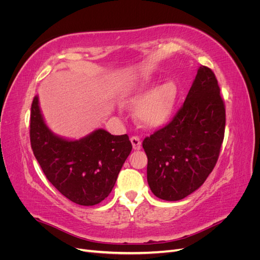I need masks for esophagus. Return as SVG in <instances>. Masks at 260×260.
I'll return each mask as SVG.
<instances>
[{
  "mask_svg": "<svg viewBox=\"0 0 260 260\" xmlns=\"http://www.w3.org/2000/svg\"><path fill=\"white\" fill-rule=\"evenodd\" d=\"M131 143H132V146H133V149H136V151H139V149L141 148V139L139 137H132L130 139Z\"/></svg>",
  "mask_w": 260,
  "mask_h": 260,
  "instance_id": "esophagus-1",
  "label": "esophagus"
}]
</instances>
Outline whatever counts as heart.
<instances>
[{
    "label": "heart",
    "mask_w": 260,
    "mask_h": 260,
    "mask_svg": "<svg viewBox=\"0 0 260 260\" xmlns=\"http://www.w3.org/2000/svg\"><path fill=\"white\" fill-rule=\"evenodd\" d=\"M153 81L144 82L127 99L130 107H136V118L139 123L146 129L159 128L166 122L174 111L177 86L171 80L156 85Z\"/></svg>",
    "instance_id": "obj_1"
}]
</instances>
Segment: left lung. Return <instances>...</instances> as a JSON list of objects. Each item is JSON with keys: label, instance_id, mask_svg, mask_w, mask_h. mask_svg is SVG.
<instances>
[{"label": "left lung", "instance_id": "1", "mask_svg": "<svg viewBox=\"0 0 260 260\" xmlns=\"http://www.w3.org/2000/svg\"><path fill=\"white\" fill-rule=\"evenodd\" d=\"M225 109L215 74L200 66L183 106L166 127L143 141L147 182L164 201H180L205 182L218 160Z\"/></svg>", "mask_w": 260, "mask_h": 260}]
</instances>
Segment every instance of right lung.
Masks as SVG:
<instances>
[{
    "mask_svg": "<svg viewBox=\"0 0 260 260\" xmlns=\"http://www.w3.org/2000/svg\"><path fill=\"white\" fill-rule=\"evenodd\" d=\"M30 142L50 182L72 202L93 206L112 192L132 145L127 135L96 129L79 140L66 139L48 127L39 96L31 105Z\"/></svg>",
    "mask_w": 260,
    "mask_h": 260,
    "instance_id": "obj_1",
    "label": "right lung"
}]
</instances>
